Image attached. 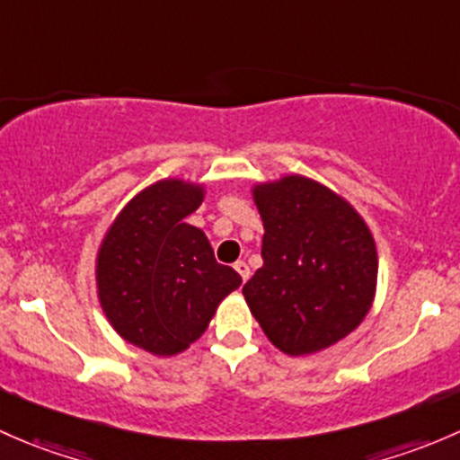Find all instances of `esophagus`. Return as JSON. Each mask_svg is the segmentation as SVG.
<instances>
[{
	"mask_svg": "<svg viewBox=\"0 0 460 460\" xmlns=\"http://www.w3.org/2000/svg\"><path fill=\"white\" fill-rule=\"evenodd\" d=\"M234 269L240 273V278H243V282H247L249 276H252V271H249V264L244 262V260H238V262L234 264Z\"/></svg>",
	"mask_w": 460,
	"mask_h": 460,
	"instance_id": "34e87169",
	"label": "esophagus"
}]
</instances>
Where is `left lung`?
<instances>
[{"instance_id":"1","label":"left lung","mask_w":460,"mask_h":460,"mask_svg":"<svg viewBox=\"0 0 460 460\" xmlns=\"http://www.w3.org/2000/svg\"><path fill=\"white\" fill-rule=\"evenodd\" d=\"M264 264L243 287L269 341L289 356L327 349L372 309L378 256L345 198L305 175L253 187Z\"/></svg>"}]
</instances>
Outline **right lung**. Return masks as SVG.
Segmentation results:
<instances>
[{
  "label": "right lung",
  "instance_id": "add662e5",
  "mask_svg": "<svg viewBox=\"0 0 460 460\" xmlns=\"http://www.w3.org/2000/svg\"><path fill=\"white\" fill-rule=\"evenodd\" d=\"M202 200V184L160 180L119 211L97 252L106 318L124 341L155 356H175L196 342L243 282L216 262L204 231L184 222Z\"/></svg>",
  "mask_w": 460,
  "mask_h": 460
}]
</instances>
